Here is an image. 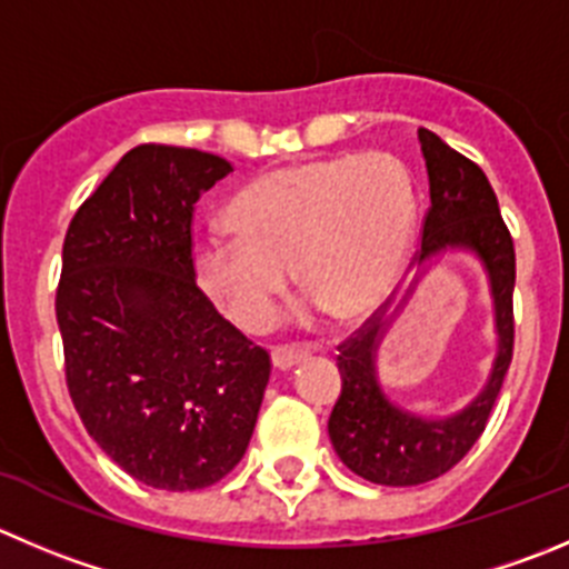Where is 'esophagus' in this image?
<instances>
[{
	"label": "esophagus",
	"instance_id": "obj_1",
	"mask_svg": "<svg viewBox=\"0 0 569 569\" xmlns=\"http://www.w3.org/2000/svg\"><path fill=\"white\" fill-rule=\"evenodd\" d=\"M307 357H310V351L299 349V346H276V349L270 351V360H273V366L279 371H290L293 366L305 362Z\"/></svg>",
	"mask_w": 569,
	"mask_h": 569
}]
</instances>
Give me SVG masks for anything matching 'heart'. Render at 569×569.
<instances>
[{
  "instance_id": "b5f03b06",
  "label": "heart",
  "mask_w": 569,
  "mask_h": 569,
  "mask_svg": "<svg viewBox=\"0 0 569 569\" xmlns=\"http://www.w3.org/2000/svg\"><path fill=\"white\" fill-rule=\"evenodd\" d=\"M229 220L237 234L200 237L192 262L231 321L264 327L293 268L312 307L357 323L391 299L408 268L419 194L393 156H340L253 178L229 203Z\"/></svg>"
}]
</instances>
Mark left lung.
Listing matches in <instances>:
<instances>
[{
  "label": "left lung",
  "instance_id": "obj_1",
  "mask_svg": "<svg viewBox=\"0 0 569 569\" xmlns=\"http://www.w3.org/2000/svg\"><path fill=\"white\" fill-rule=\"evenodd\" d=\"M421 156L430 181V209L421 229L419 276L443 252H472L490 281L498 349L479 397L450 417H425L387 397L376 355L391 318H377L340 346V397L329 416V441L340 461L380 486H419L450 472L486 430L513 351V240L500 218L497 194L475 161L452 150L436 133L419 128Z\"/></svg>",
  "mask_w": 569,
  "mask_h": 569
}]
</instances>
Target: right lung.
I'll return each instance as SVG.
<instances>
[{
	"mask_svg": "<svg viewBox=\"0 0 569 569\" xmlns=\"http://www.w3.org/2000/svg\"><path fill=\"white\" fill-rule=\"evenodd\" d=\"M229 172L203 150L139 144L63 240L56 316L69 397L100 450L153 489L226 478L270 377L268 351L194 284V200Z\"/></svg>",
	"mask_w": 569,
	"mask_h": 569,
	"instance_id": "obj_1",
	"label": "right lung"
}]
</instances>
